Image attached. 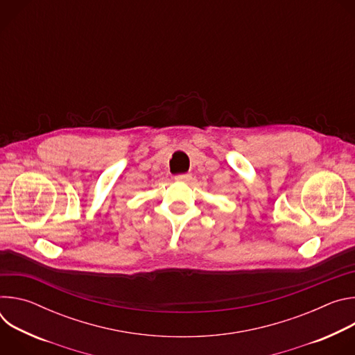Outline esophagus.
<instances>
[{
    "label": "esophagus",
    "instance_id": "obj_1",
    "mask_svg": "<svg viewBox=\"0 0 355 355\" xmlns=\"http://www.w3.org/2000/svg\"><path fill=\"white\" fill-rule=\"evenodd\" d=\"M177 181H182V182H189L192 180L191 174H178L174 177Z\"/></svg>",
    "mask_w": 355,
    "mask_h": 355
}]
</instances>
